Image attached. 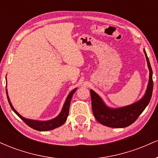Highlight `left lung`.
<instances>
[{
  "label": "left lung",
  "instance_id": "obj_1",
  "mask_svg": "<svg viewBox=\"0 0 158 158\" xmlns=\"http://www.w3.org/2000/svg\"><path fill=\"white\" fill-rule=\"evenodd\" d=\"M148 68L149 70V79L144 96L139 100L129 106L121 108H110L98 94L90 90L92 109L94 117L102 125L111 128H125L132 123L142 114L150 102L153 90V80H152V70L146 50L143 49Z\"/></svg>",
  "mask_w": 158,
  "mask_h": 158
}]
</instances>
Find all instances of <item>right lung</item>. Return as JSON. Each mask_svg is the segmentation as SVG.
Returning a JSON list of instances; mask_svg holds the SVG:
<instances>
[{
    "instance_id": "right-lung-1",
    "label": "right lung",
    "mask_w": 158,
    "mask_h": 158,
    "mask_svg": "<svg viewBox=\"0 0 158 158\" xmlns=\"http://www.w3.org/2000/svg\"><path fill=\"white\" fill-rule=\"evenodd\" d=\"M77 88H75L68 94V96L66 98V100L64 103V106L62 107V109H61V112L59 113V115L55 118L50 119V120H35V119H27L25 117H22L19 113H18V111H16V110L13 108L12 103L10 102V97L8 96V92H7V89H6V95H7V99H8L9 103H10V106L15 113L17 114L18 116L21 118L22 120L28 126H30V128H33V129L37 130V131H50V130H52L54 128H58V127L62 126L63 124L65 123V121L67 120L68 118V116L69 114V108H70V101H71L72 97H73V94L75 93L76 90Z\"/></svg>"
}]
</instances>
